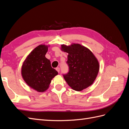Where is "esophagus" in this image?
<instances>
[{
  "instance_id": "34e87169",
  "label": "esophagus",
  "mask_w": 129,
  "mask_h": 129,
  "mask_svg": "<svg viewBox=\"0 0 129 129\" xmlns=\"http://www.w3.org/2000/svg\"><path fill=\"white\" fill-rule=\"evenodd\" d=\"M56 70L57 72L58 73L60 72V68H59V67H57V68H56Z\"/></svg>"
}]
</instances>
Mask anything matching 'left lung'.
Returning <instances> with one entry per match:
<instances>
[{
	"label": "left lung",
	"instance_id": "obj_1",
	"mask_svg": "<svg viewBox=\"0 0 129 129\" xmlns=\"http://www.w3.org/2000/svg\"><path fill=\"white\" fill-rule=\"evenodd\" d=\"M61 50L68 54L66 62L69 72L63 76L74 90L81 91L91 85L99 71V63L92 53L80 44L61 45Z\"/></svg>",
	"mask_w": 129,
	"mask_h": 129
}]
</instances>
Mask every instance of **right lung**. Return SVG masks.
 I'll return each instance as SVG.
<instances>
[{"label": "right lung", "mask_w": 129, "mask_h": 129, "mask_svg": "<svg viewBox=\"0 0 129 129\" xmlns=\"http://www.w3.org/2000/svg\"><path fill=\"white\" fill-rule=\"evenodd\" d=\"M47 51V46H38L27 57L22 66L23 79L28 86L38 92L46 91L53 78L58 74L45 57Z\"/></svg>", "instance_id": "add662e5"}]
</instances>
